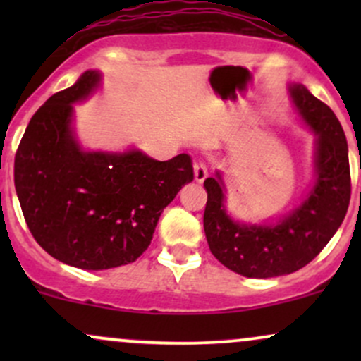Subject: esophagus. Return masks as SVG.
I'll use <instances>...</instances> for the list:
<instances>
[{"mask_svg":"<svg viewBox=\"0 0 361 361\" xmlns=\"http://www.w3.org/2000/svg\"><path fill=\"white\" fill-rule=\"evenodd\" d=\"M193 173H195V180H197L198 183H202V181L209 176V169H207V164L204 161H197V163L193 164Z\"/></svg>","mask_w":361,"mask_h":361,"instance_id":"obj_1","label":"esophagus"}]
</instances>
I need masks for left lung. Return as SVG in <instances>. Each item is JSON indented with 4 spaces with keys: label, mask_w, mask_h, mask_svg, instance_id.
I'll list each match as a JSON object with an SVG mask.
<instances>
[{
    "label": "left lung",
    "mask_w": 361,
    "mask_h": 361,
    "mask_svg": "<svg viewBox=\"0 0 361 361\" xmlns=\"http://www.w3.org/2000/svg\"><path fill=\"white\" fill-rule=\"evenodd\" d=\"M290 94L317 135V178L304 204L275 226H246L234 222L224 209L221 175L204 181V229L210 251L224 267L247 279H271L304 268L329 243L350 205V161L341 123L304 85L290 86Z\"/></svg>",
    "instance_id": "left-lung-1"
}]
</instances>
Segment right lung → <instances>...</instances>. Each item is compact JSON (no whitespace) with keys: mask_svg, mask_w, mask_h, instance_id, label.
<instances>
[{"mask_svg":"<svg viewBox=\"0 0 361 361\" xmlns=\"http://www.w3.org/2000/svg\"><path fill=\"white\" fill-rule=\"evenodd\" d=\"M100 82L86 71L35 111L15 154V188L28 229L52 258L109 270L147 250L159 215L193 180L192 157L156 161L140 151L85 152L71 130L73 103Z\"/></svg>","mask_w":361,"mask_h":361,"instance_id":"obj_1","label":"right lung"}]
</instances>
